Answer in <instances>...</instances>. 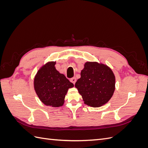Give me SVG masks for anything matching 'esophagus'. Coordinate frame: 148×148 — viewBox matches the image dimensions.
I'll return each instance as SVG.
<instances>
[{"instance_id": "1", "label": "esophagus", "mask_w": 148, "mask_h": 148, "mask_svg": "<svg viewBox=\"0 0 148 148\" xmlns=\"http://www.w3.org/2000/svg\"><path fill=\"white\" fill-rule=\"evenodd\" d=\"M70 82L72 83H73V84H75L76 82H77V79H76V78H72L70 79Z\"/></svg>"}]
</instances>
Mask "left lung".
Returning <instances> with one entry per match:
<instances>
[{
    "instance_id": "left-lung-1",
    "label": "left lung",
    "mask_w": 148,
    "mask_h": 148,
    "mask_svg": "<svg viewBox=\"0 0 148 148\" xmlns=\"http://www.w3.org/2000/svg\"><path fill=\"white\" fill-rule=\"evenodd\" d=\"M81 71V78L75 87L85 104L101 107L108 102L115 91V77L108 66L97 62H87Z\"/></svg>"
}]
</instances>
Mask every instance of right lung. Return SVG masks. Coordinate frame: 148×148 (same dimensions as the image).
Segmentation results:
<instances>
[{"label": "right lung", "instance_id": "1", "mask_svg": "<svg viewBox=\"0 0 148 148\" xmlns=\"http://www.w3.org/2000/svg\"><path fill=\"white\" fill-rule=\"evenodd\" d=\"M56 62H49L40 69L34 79V88L44 104L57 107L62 106L69 88L74 85L64 74L58 71Z\"/></svg>", "mask_w": 148, "mask_h": 148}]
</instances>
